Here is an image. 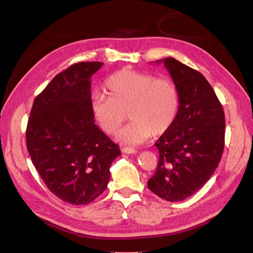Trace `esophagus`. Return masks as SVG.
<instances>
[{"mask_svg": "<svg viewBox=\"0 0 253 253\" xmlns=\"http://www.w3.org/2000/svg\"><path fill=\"white\" fill-rule=\"evenodd\" d=\"M122 153H125V154H134V153H136L137 151L133 148H128V147H125L122 148Z\"/></svg>", "mask_w": 253, "mask_h": 253, "instance_id": "34e87169", "label": "esophagus"}]
</instances>
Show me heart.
<instances>
[{
	"label": "heart",
	"instance_id": "b5f03b06",
	"mask_svg": "<svg viewBox=\"0 0 253 253\" xmlns=\"http://www.w3.org/2000/svg\"><path fill=\"white\" fill-rule=\"evenodd\" d=\"M105 86L109 95L96 94L90 102L93 116L102 131L114 135L126 119L131 121L117 139L140 144L154 135H162L173 126L179 111V91L169 79L125 68L112 75Z\"/></svg>",
	"mask_w": 253,
	"mask_h": 253
}]
</instances>
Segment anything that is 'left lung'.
<instances>
[{"label": "left lung", "instance_id": "obj_1", "mask_svg": "<svg viewBox=\"0 0 253 253\" xmlns=\"http://www.w3.org/2000/svg\"><path fill=\"white\" fill-rule=\"evenodd\" d=\"M164 63L179 91L180 104L173 126L155 145L159 160L148 188L163 200L180 202L210 179L223 155L225 114L204 76L174 58Z\"/></svg>", "mask_w": 253, "mask_h": 253}]
</instances>
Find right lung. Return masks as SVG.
<instances>
[{
    "label": "right lung",
    "mask_w": 253,
    "mask_h": 253,
    "mask_svg": "<svg viewBox=\"0 0 253 253\" xmlns=\"http://www.w3.org/2000/svg\"><path fill=\"white\" fill-rule=\"evenodd\" d=\"M102 65L79 62L58 74L36 97L26 128L27 150L45 185L76 206L104 192L121 155L90 110V78Z\"/></svg>",
    "instance_id": "obj_1"
}]
</instances>
